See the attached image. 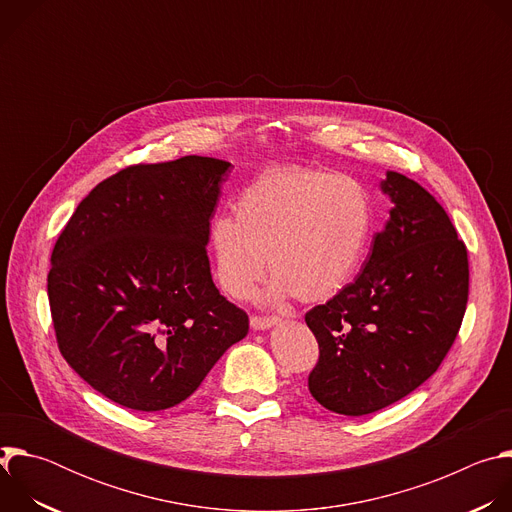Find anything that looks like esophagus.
Masks as SVG:
<instances>
[{"instance_id": "1", "label": "esophagus", "mask_w": 512, "mask_h": 512, "mask_svg": "<svg viewBox=\"0 0 512 512\" xmlns=\"http://www.w3.org/2000/svg\"><path fill=\"white\" fill-rule=\"evenodd\" d=\"M277 324H281V320L275 318V316H271V318L253 316V318H251V328H253V330H269V328H273V326H277Z\"/></svg>"}]
</instances>
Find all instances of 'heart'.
<instances>
[{
  "mask_svg": "<svg viewBox=\"0 0 512 512\" xmlns=\"http://www.w3.org/2000/svg\"><path fill=\"white\" fill-rule=\"evenodd\" d=\"M373 227L369 192L350 176L287 166L253 178L237 196L233 216L208 227L214 277L235 300L275 275L267 302L298 296L322 302L352 279Z\"/></svg>",
  "mask_w": 512,
  "mask_h": 512,
  "instance_id": "1",
  "label": "heart"
}]
</instances>
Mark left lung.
Masks as SVG:
<instances>
[{
	"mask_svg": "<svg viewBox=\"0 0 512 512\" xmlns=\"http://www.w3.org/2000/svg\"><path fill=\"white\" fill-rule=\"evenodd\" d=\"M381 192L391 210L364 269L306 314L320 346L310 393L350 417L425 383L452 348L468 302V253L442 204L393 170Z\"/></svg>",
	"mask_w": 512,
	"mask_h": 512,
	"instance_id": "left-lung-1",
	"label": "left lung"
}]
</instances>
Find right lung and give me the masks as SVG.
<instances>
[{
    "instance_id": "obj_1",
    "label": "right lung",
    "mask_w": 512,
    "mask_h": 512,
    "mask_svg": "<svg viewBox=\"0 0 512 512\" xmlns=\"http://www.w3.org/2000/svg\"><path fill=\"white\" fill-rule=\"evenodd\" d=\"M231 162L184 156L97 184L48 273L58 348L83 381L135 411L188 399L249 318L216 289L208 227Z\"/></svg>"
}]
</instances>
